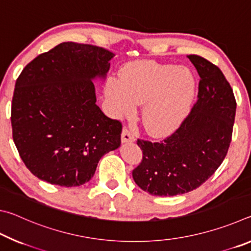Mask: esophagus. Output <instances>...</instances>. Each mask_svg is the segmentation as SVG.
<instances>
[{"label": "esophagus", "mask_w": 251, "mask_h": 251, "mask_svg": "<svg viewBox=\"0 0 251 251\" xmlns=\"http://www.w3.org/2000/svg\"><path fill=\"white\" fill-rule=\"evenodd\" d=\"M135 142V136L130 134L128 129L124 128L122 131V143H133Z\"/></svg>", "instance_id": "1"}]
</instances>
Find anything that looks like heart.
<instances>
[{
  "label": "heart",
  "instance_id": "heart-1",
  "mask_svg": "<svg viewBox=\"0 0 251 251\" xmlns=\"http://www.w3.org/2000/svg\"><path fill=\"white\" fill-rule=\"evenodd\" d=\"M196 93V80L185 67L155 61L126 64L120 77H109L105 95L114 117L129 116L142 104L144 128L154 137L171 135L181 124Z\"/></svg>",
  "mask_w": 251,
  "mask_h": 251
}]
</instances>
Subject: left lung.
I'll return each instance as SVG.
<instances>
[{
  "mask_svg": "<svg viewBox=\"0 0 251 251\" xmlns=\"http://www.w3.org/2000/svg\"><path fill=\"white\" fill-rule=\"evenodd\" d=\"M188 58L199 77L198 100L181 126L161 143L138 139L143 160L136 185L154 196L192 192L216 172L231 141L236 100L219 67L198 55Z\"/></svg>",
  "mask_w": 251,
  "mask_h": 251,
  "instance_id": "8db88e82",
  "label": "left lung"
}]
</instances>
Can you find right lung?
I'll return each mask as SVG.
<instances>
[{
  "label": "right lung",
  "instance_id": "add662e5",
  "mask_svg": "<svg viewBox=\"0 0 251 251\" xmlns=\"http://www.w3.org/2000/svg\"><path fill=\"white\" fill-rule=\"evenodd\" d=\"M115 55L99 46L63 42L25 66L12 100L13 141L29 172L63 187L84 185L100 159L121 146L122 124L96 105Z\"/></svg>",
  "mask_w": 251,
  "mask_h": 251
}]
</instances>
